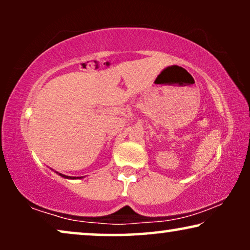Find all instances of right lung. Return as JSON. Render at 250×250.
I'll use <instances>...</instances> for the list:
<instances>
[{"instance_id": "1", "label": "right lung", "mask_w": 250, "mask_h": 250, "mask_svg": "<svg viewBox=\"0 0 250 250\" xmlns=\"http://www.w3.org/2000/svg\"><path fill=\"white\" fill-rule=\"evenodd\" d=\"M57 173L59 174L60 176L64 177V179H81V177H76V176H68V175H64V174H61V173H59V172H57Z\"/></svg>"}]
</instances>
